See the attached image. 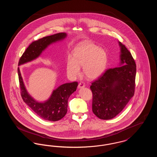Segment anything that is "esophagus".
Masks as SVG:
<instances>
[{
    "instance_id": "34e87169",
    "label": "esophagus",
    "mask_w": 157,
    "mask_h": 157,
    "mask_svg": "<svg viewBox=\"0 0 157 157\" xmlns=\"http://www.w3.org/2000/svg\"><path fill=\"white\" fill-rule=\"evenodd\" d=\"M85 86V84L84 82H80L78 85V88H82Z\"/></svg>"
}]
</instances>
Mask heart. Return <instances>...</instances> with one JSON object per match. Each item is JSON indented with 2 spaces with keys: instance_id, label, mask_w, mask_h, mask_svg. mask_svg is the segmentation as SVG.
I'll use <instances>...</instances> for the list:
<instances>
[{
  "instance_id": "obj_1",
  "label": "heart",
  "mask_w": 157,
  "mask_h": 157,
  "mask_svg": "<svg viewBox=\"0 0 157 157\" xmlns=\"http://www.w3.org/2000/svg\"><path fill=\"white\" fill-rule=\"evenodd\" d=\"M107 64V55L104 50L91 42H85L78 47L73 56L69 55L66 61L67 74L77 77L81 74L83 66L85 76L90 79H94L102 75Z\"/></svg>"
}]
</instances>
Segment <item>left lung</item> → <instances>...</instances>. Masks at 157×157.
Wrapping results in <instances>:
<instances>
[{"mask_svg": "<svg viewBox=\"0 0 157 157\" xmlns=\"http://www.w3.org/2000/svg\"><path fill=\"white\" fill-rule=\"evenodd\" d=\"M121 47L120 67L108 69L92 83V111L101 120H111L121 112L134 95L136 64L125 45Z\"/></svg>", "mask_w": 157, "mask_h": 157, "instance_id": "8db88e82", "label": "left lung"}]
</instances>
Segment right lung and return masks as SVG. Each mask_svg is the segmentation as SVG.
<instances>
[{"mask_svg":"<svg viewBox=\"0 0 157 157\" xmlns=\"http://www.w3.org/2000/svg\"><path fill=\"white\" fill-rule=\"evenodd\" d=\"M66 33H58L33 41L21 57L18 65L30 62L38 58L45 49L53 43L67 37ZM21 96L23 101L43 120L57 121L63 118L67 112V101L78 86L77 82L64 83L53 90L50 98L44 102H38L27 92L19 67L17 68Z\"/></svg>","mask_w":157,"mask_h":157,"instance_id":"right-lung-1","label":"right lung"}]
</instances>
